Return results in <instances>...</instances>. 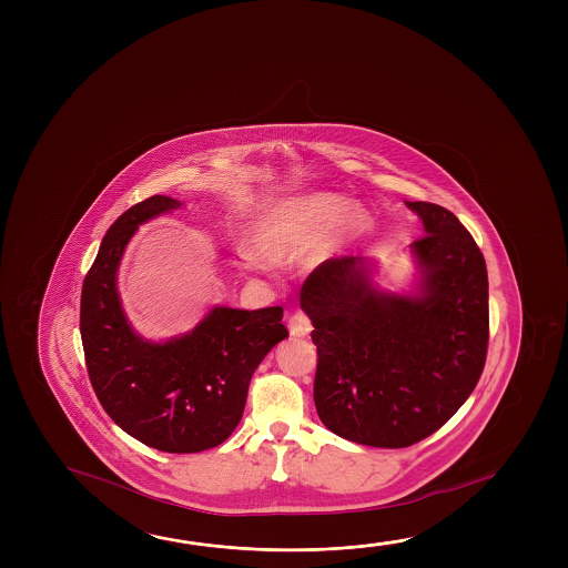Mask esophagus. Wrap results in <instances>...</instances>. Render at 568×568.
Here are the masks:
<instances>
[{
    "mask_svg": "<svg viewBox=\"0 0 568 568\" xmlns=\"http://www.w3.org/2000/svg\"><path fill=\"white\" fill-rule=\"evenodd\" d=\"M288 331L293 336H307L313 331L311 318L305 313H293L288 316Z\"/></svg>",
    "mask_w": 568,
    "mask_h": 568,
    "instance_id": "1",
    "label": "esophagus"
}]
</instances>
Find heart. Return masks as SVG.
Instances as JSON below:
<instances>
[{"instance_id": "obj_1", "label": "heart", "mask_w": 568, "mask_h": 568, "mask_svg": "<svg viewBox=\"0 0 568 568\" xmlns=\"http://www.w3.org/2000/svg\"><path fill=\"white\" fill-rule=\"evenodd\" d=\"M348 211L346 200L336 194H305L285 197L280 202L261 207L253 220V247L240 250V263L245 270H261L265 260H297L315 247V243ZM346 214V213H345ZM344 224H361L358 212L344 216ZM262 253L258 255V253Z\"/></svg>"}]
</instances>
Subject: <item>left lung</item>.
Wrapping results in <instances>:
<instances>
[{"label": "left lung", "instance_id": "1", "mask_svg": "<svg viewBox=\"0 0 568 568\" xmlns=\"http://www.w3.org/2000/svg\"><path fill=\"white\" fill-rule=\"evenodd\" d=\"M426 235L412 243L419 297L378 293L361 257L321 263L301 287L313 321L316 414L363 446L408 447L456 414L484 373L489 283L471 233L442 205L408 202Z\"/></svg>", "mask_w": 568, "mask_h": 568}]
</instances>
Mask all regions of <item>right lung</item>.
<instances>
[{
  "label": "right lung",
  "instance_id": "add662e5",
  "mask_svg": "<svg viewBox=\"0 0 568 568\" xmlns=\"http://www.w3.org/2000/svg\"><path fill=\"white\" fill-rule=\"evenodd\" d=\"M176 207L178 200L152 195L109 227L83 281L81 338L89 381L112 422L144 446L195 454L232 436L255 368L288 331L281 307H217L170 343L132 333L116 295L124 245L142 222Z\"/></svg>",
  "mask_w": 568,
  "mask_h": 568
}]
</instances>
